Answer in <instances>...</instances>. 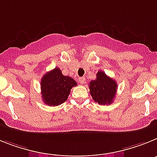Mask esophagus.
<instances>
[{
	"label": "esophagus",
	"instance_id": "esophagus-1",
	"mask_svg": "<svg viewBox=\"0 0 157 157\" xmlns=\"http://www.w3.org/2000/svg\"><path fill=\"white\" fill-rule=\"evenodd\" d=\"M79 82H80V84H84V83H85V78L83 77H79Z\"/></svg>",
	"mask_w": 157,
	"mask_h": 157
}]
</instances>
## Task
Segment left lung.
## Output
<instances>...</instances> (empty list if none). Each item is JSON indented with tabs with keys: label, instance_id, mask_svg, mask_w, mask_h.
<instances>
[{
	"label": "left lung",
	"instance_id": "1",
	"mask_svg": "<svg viewBox=\"0 0 157 157\" xmlns=\"http://www.w3.org/2000/svg\"><path fill=\"white\" fill-rule=\"evenodd\" d=\"M116 81L105 74L103 71L96 73L95 80H91L89 84L90 94L95 103L99 104H111L117 92Z\"/></svg>",
	"mask_w": 157,
	"mask_h": 157
}]
</instances>
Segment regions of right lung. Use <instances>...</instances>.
<instances>
[{
    "mask_svg": "<svg viewBox=\"0 0 157 157\" xmlns=\"http://www.w3.org/2000/svg\"><path fill=\"white\" fill-rule=\"evenodd\" d=\"M72 77L64 76L61 69L55 68L46 73L41 80L43 101L49 106H58L67 100L72 88L77 86Z\"/></svg>",
    "mask_w": 157,
    "mask_h": 157,
    "instance_id": "add662e5",
    "label": "right lung"
}]
</instances>
